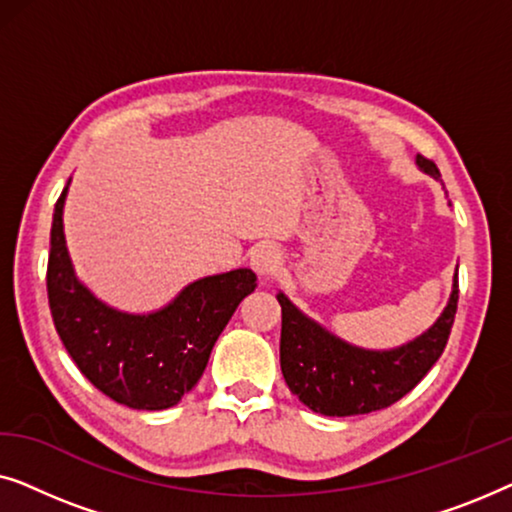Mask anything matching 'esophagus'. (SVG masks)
I'll return each instance as SVG.
<instances>
[{
  "instance_id": "1",
  "label": "esophagus",
  "mask_w": 512,
  "mask_h": 512,
  "mask_svg": "<svg viewBox=\"0 0 512 512\" xmlns=\"http://www.w3.org/2000/svg\"><path fill=\"white\" fill-rule=\"evenodd\" d=\"M249 263H251V268L258 272V275L268 279L279 270V251H277V247H272V244H268V242L256 244V247L251 249Z\"/></svg>"
}]
</instances>
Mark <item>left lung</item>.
<instances>
[{
	"mask_svg": "<svg viewBox=\"0 0 512 512\" xmlns=\"http://www.w3.org/2000/svg\"><path fill=\"white\" fill-rule=\"evenodd\" d=\"M426 174L440 179L433 160L417 156ZM279 363L289 389L307 408L328 417L366 415L389 408L422 382L433 363L445 352L459 300V277H454L450 303L424 335L389 352H368L352 347L307 319L284 293Z\"/></svg>",
	"mask_w": 512,
	"mask_h": 512,
	"instance_id": "8db88e82",
	"label": "left lung"
}]
</instances>
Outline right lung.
I'll return each mask as SVG.
<instances>
[{"mask_svg":"<svg viewBox=\"0 0 512 512\" xmlns=\"http://www.w3.org/2000/svg\"><path fill=\"white\" fill-rule=\"evenodd\" d=\"M65 191L55 202L48 254V307L62 345L90 384L135 410H165L188 394L237 305L256 289L247 268L188 284L153 314H125L100 303L72 270L62 233Z\"/></svg>","mask_w":512,"mask_h":512,"instance_id":"add662e5","label":"right lung"}]
</instances>
